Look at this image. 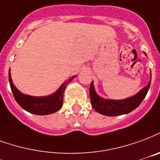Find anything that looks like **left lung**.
Wrapping results in <instances>:
<instances>
[{
    "label": "left lung",
    "instance_id": "left-lung-1",
    "mask_svg": "<svg viewBox=\"0 0 160 160\" xmlns=\"http://www.w3.org/2000/svg\"><path fill=\"white\" fill-rule=\"evenodd\" d=\"M147 56V54L145 53ZM151 71H150V80L148 84L142 89L137 92L134 96L130 98L120 99V100H113V99H106L100 97L96 92L95 87L93 85V81L90 86V98L92 108L101 114L106 116H118L129 113L131 111L136 109L142 100L146 97L148 92L151 84Z\"/></svg>",
    "mask_w": 160,
    "mask_h": 160
}]
</instances>
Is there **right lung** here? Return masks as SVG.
I'll list each match as a JSON object with an SVG mask.
<instances>
[{
    "instance_id": "obj_1",
    "label": "right lung",
    "mask_w": 160,
    "mask_h": 160,
    "mask_svg": "<svg viewBox=\"0 0 160 160\" xmlns=\"http://www.w3.org/2000/svg\"><path fill=\"white\" fill-rule=\"evenodd\" d=\"M75 75L64 81L59 86L56 92L48 96L44 97H34V96L27 95L21 92L17 87L14 86L12 76L11 70L8 72V79L10 83L11 90L12 92L13 97L18 103L19 104L22 108L26 110L29 113L37 114V115H47L51 114L61 109L63 101V92L66 86L71 80L74 79Z\"/></svg>"
}]
</instances>
